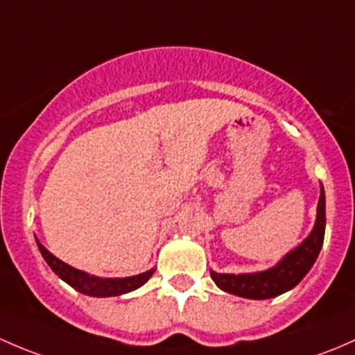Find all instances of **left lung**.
I'll return each mask as SVG.
<instances>
[{
    "label": "left lung",
    "mask_w": 355,
    "mask_h": 355,
    "mask_svg": "<svg viewBox=\"0 0 355 355\" xmlns=\"http://www.w3.org/2000/svg\"><path fill=\"white\" fill-rule=\"evenodd\" d=\"M324 189L320 186V200L316 208V220L313 231L299 246L268 270L254 273H217L210 270V277L218 288L229 294L246 299H272L291 291L301 282L311 270L320 254L324 239Z\"/></svg>",
    "instance_id": "left-lung-1"
}]
</instances>
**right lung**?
Here are the masks:
<instances>
[{
  "instance_id": "obj_1",
  "label": "right lung",
  "mask_w": 355,
  "mask_h": 355,
  "mask_svg": "<svg viewBox=\"0 0 355 355\" xmlns=\"http://www.w3.org/2000/svg\"><path fill=\"white\" fill-rule=\"evenodd\" d=\"M35 243H37L42 258L46 259V263L51 266V270H53L61 280H64V282H67L68 286H71L75 291L82 292V294L85 295H92V297H114V295H123L131 291H137V288L144 286V284L153 275V272H155V268H150L148 272L140 273V275L123 277V279L121 277H116V279H104V277L90 275V273L82 272V270L73 268L68 263L61 261L60 258L54 257L51 251H47L46 248L39 243L37 237H35Z\"/></svg>"
}]
</instances>
